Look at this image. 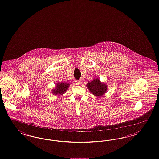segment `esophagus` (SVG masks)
<instances>
[{"instance_id":"esophagus-1","label":"esophagus","mask_w":159,"mask_h":159,"mask_svg":"<svg viewBox=\"0 0 159 159\" xmlns=\"http://www.w3.org/2000/svg\"><path fill=\"white\" fill-rule=\"evenodd\" d=\"M75 84L76 85H77V86H79V85H80L81 84V82L80 81H79V80H76V81H75Z\"/></svg>"}]
</instances>
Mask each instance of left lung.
Masks as SVG:
<instances>
[{"instance_id":"left-lung-1","label":"left lung","mask_w":159,"mask_h":159,"mask_svg":"<svg viewBox=\"0 0 159 159\" xmlns=\"http://www.w3.org/2000/svg\"><path fill=\"white\" fill-rule=\"evenodd\" d=\"M86 86L89 91L96 96H101L104 95L108 89L107 84L101 82L98 78L88 83Z\"/></svg>"}]
</instances>
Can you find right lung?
Segmentation results:
<instances>
[{"label": "right lung", "mask_w": 159, "mask_h": 159, "mask_svg": "<svg viewBox=\"0 0 159 159\" xmlns=\"http://www.w3.org/2000/svg\"><path fill=\"white\" fill-rule=\"evenodd\" d=\"M69 84L66 83L60 82L57 83L55 89H52V93L54 95H62L69 87Z\"/></svg>", "instance_id": "obj_1"}]
</instances>
